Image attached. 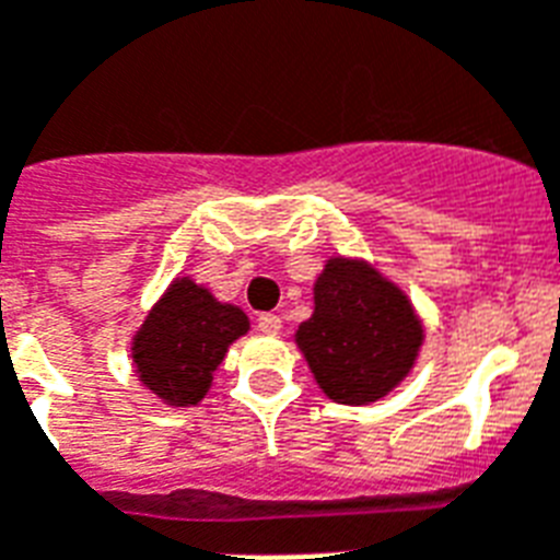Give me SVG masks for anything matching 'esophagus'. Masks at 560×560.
<instances>
[{"label": "esophagus", "mask_w": 560, "mask_h": 560, "mask_svg": "<svg viewBox=\"0 0 560 560\" xmlns=\"http://www.w3.org/2000/svg\"><path fill=\"white\" fill-rule=\"evenodd\" d=\"M257 329H260L262 335H277V331L283 329V320H280L277 314H260V317H257Z\"/></svg>", "instance_id": "34e87169"}]
</instances>
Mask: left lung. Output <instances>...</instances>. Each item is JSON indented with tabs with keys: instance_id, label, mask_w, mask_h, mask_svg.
Segmentation results:
<instances>
[{
	"instance_id": "left-lung-1",
	"label": "left lung",
	"mask_w": 560,
	"mask_h": 560,
	"mask_svg": "<svg viewBox=\"0 0 560 560\" xmlns=\"http://www.w3.org/2000/svg\"><path fill=\"white\" fill-rule=\"evenodd\" d=\"M423 320L406 291L358 257H329L314 280V312L294 331L323 395L369 406L415 369Z\"/></svg>"
}]
</instances>
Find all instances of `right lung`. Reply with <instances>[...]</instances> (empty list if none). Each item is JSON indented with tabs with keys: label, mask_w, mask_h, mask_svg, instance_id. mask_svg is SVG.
I'll return each mask as SVG.
<instances>
[{
	"label": "right lung",
	"mask_w": 560,
	"mask_h": 560,
	"mask_svg": "<svg viewBox=\"0 0 560 560\" xmlns=\"http://www.w3.org/2000/svg\"><path fill=\"white\" fill-rule=\"evenodd\" d=\"M240 306L217 300L191 277H174L131 340L133 372L165 406H197L229 346L248 331Z\"/></svg>",
	"instance_id": "add662e5"
}]
</instances>
